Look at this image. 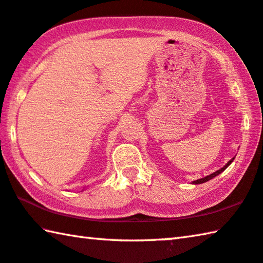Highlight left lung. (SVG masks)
<instances>
[{
    "label": "left lung",
    "instance_id": "obj_1",
    "mask_svg": "<svg viewBox=\"0 0 263 263\" xmlns=\"http://www.w3.org/2000/svg\"><path fill=\"white\" fill-rule=\"evenodd\" d=\"M235 160V157H233V159H231L230 161L228 162V163L223 166V168H221L219 170H217V171H215V173H213L212 175H209V176H206V177H203V178H201V179H197V180H194L193 181V184H202V183H206V181H208V180H211L212 178H214V177H216L217 175H219L221 173H223L224 170H226L229 165H230L231 163H232V161Z\"/></svg>",
    "mask_w": 263,
    "mask_h": 263
}]
</instances>
